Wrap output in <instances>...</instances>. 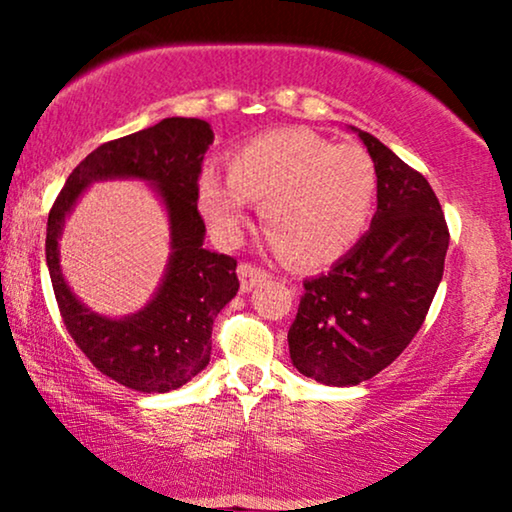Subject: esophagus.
I'll use <instances>...</instances> for the list:
<instances>
[{
    "instance_id": "34e87169",
    "label": "esophagus",
    "mask_w": 512,
    "mask_h": 512,
    "mask_svg": "<svg viewBox=\"0 0 512 512\" xmlns=\"http://www.w3.org/2000/svg\"><path fill=\"white\" fill-rule=\"evenodd\" d=\"M238 277H240V291L242 293H251L254 288L261 284V281H265L270 277L268 272L256 268V265H249V263H240L238 265Z\"/></svg>"
}]
</instances>
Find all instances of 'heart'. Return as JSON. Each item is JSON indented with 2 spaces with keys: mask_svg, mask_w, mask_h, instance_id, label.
<instances>
[{
  "mask_svg": "<svg viewBox=\"0 0 512 512\" xmlns=\"http://www.w3.org/2000/svg\"><path fill=\"white\" fill-rule=\"evenodd\" d=\"M376 168L360 145L300 127L247 140L228 157V180L198 177V205L224 244L240 240L251 201L274 244L300 268H323L351 251L372 219Z\"/></svg>",
  "mask_w": 512,
  "mask_h": 512,
  "instance_id": "1",
  "label": "heart"
}]
</instances>
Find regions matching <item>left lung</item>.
<instances>
[{
	"mask_svg": "<svg viewBox=\"0 0 512 512\" xmlns=\"http://www.w3.org/2000/svg\"><path fill=\"white\" fill-rule=\"evenodd\" d=\"M351 131L374 161L376 214L330 272L305 281L288 330L293 367L337 388L372 379L411 344L441 284L450 242L425 177L372 133Z\"/></svg>",
	"mask_w": 512,
	"mask_h": 512,
	"instance_id": "8db88e82",
	"label": "left lung"
}]
</instances>
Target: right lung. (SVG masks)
<instances>
[{"instance_id": "obj_1", "label": "right lung", "mask_w": 512, "mask_h": 512, "mask_svg": "<svg viewBox=\"0 0 512 512\" xmlns=\"http://www.w3.org/2000/svg\"><path fill=\"white\" fill-rule=\"evenodd\" d=\"M210 124L196 117H166L154 127L110 140L73 168L48 214L46 263L64 325L101 374L140 392H170L210 362L212 323L235 298V258L203 247L198 175L212 145ZM140 179L165 205L171 254L151 302L120 319L87 308L65 284L58 265L63 221L94 181Z\"/></svg>"}]
</instances>
